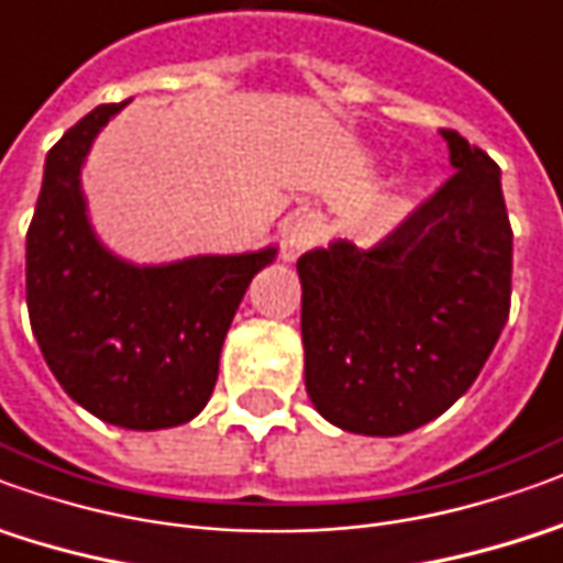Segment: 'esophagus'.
<instances>
[{
    "label": "esophagus",
    "instance_id": "obj_1",
    "mask_svg": "<svg viewBox=\"0 0 563 563\" xmlns=\"http://www.w3.org/2000/svg\"><path fill=\"white\" fill-rule=\"evenodd\" d=\"M321 239V220L316 214H297L290 217L288 230H285V244H282V257L297 260L303 251Z\"/></svg>",
    "mask_w": 563,
    "mask_h": 563
}]
</instances>
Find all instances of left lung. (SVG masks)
Returning <instances> with one entry per match:
<instances>
[{"label":"left lung","instance_id":"8db88e82","mask_svg":"<svg viewBox=\"0 0 563 563\" xmlns=\"http://www.w3.org/2000/svg\"><path fill=\"white\" fill-rule=\"evenodd\" d=\"M453 177L374 247L336 239L297 260L306 393L346 432L393 438L441 417L482 374L511 303L499 168L441 131Z\"/></svg>","mask_w":563,"mask_h":563}]
</instances>
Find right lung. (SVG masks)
Here are the masks:
<instances>
[{
	"label": "right lung",
	"mask_w": 563,
	"mask_h": 563,
	"mask_svg": "<svg viewBox=\"0 0 563 563\" xmlns=\"http://www.w3.org/2000/svg\"><path fill=\"white\" fill-rule=\"evenodd\" d=\"M125 103L88 112L45 158L26 230V309L45 362L76 405L112 426L153 432L208 405L232 316L275 247L162 266L107 251L88 220L81 165Z\"/></svg>",
	"instance_id": "1"
}]
</instances>
